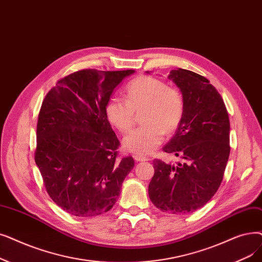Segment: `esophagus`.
<instances>
[{"label": "esophagus", "instance_id": "34e87169", "mask_svg": "<svg viewBox=\"0 0 262 262\" xmlns=\"http://www.w3.org/2000/svg\"><path fill=\"white\" fill-rule=\"evenodd\" d=\"M134 158L136 162H147L149 161V158L145 156H141V155H134Z\"/></svg>", "mask_w": 262, "mask_h": 262}]
</instances>
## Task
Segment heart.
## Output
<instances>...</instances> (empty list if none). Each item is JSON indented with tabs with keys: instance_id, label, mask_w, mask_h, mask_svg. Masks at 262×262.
<instances>
[{
	"instance_id": "obj_1",
	"label": "heart",
	"mask_w": 262,
	"mask_h": 262,
	"mask_svg": "<svg viewBox=\"0 0 262 262\" xmlns=\"http://www.w3.org/2000/svg\"><path fill=\"white\" fill-rule=\"evenodd\" d=\"M125 100L111 97L105 105L109 123L122 133L129 132L135 124V113H141L144 126L124 138L125 150L145 156L161 145L165 135L174 134L184 117V99L176 88L161 79L140 76L132 80L124 91Z\"/></svg>"
}]
</instances>
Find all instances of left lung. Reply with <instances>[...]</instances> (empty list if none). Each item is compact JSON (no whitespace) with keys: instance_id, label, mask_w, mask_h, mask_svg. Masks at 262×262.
Wrapping results in <instances>:
<instances>
[{"instance_id":"obj_1","label":"left lung","mask_w":262,"mask_h":262,"mask_svg":"<svg viewBox=\"0 0 262 262\" xmlns=\"http://www.w3.org/2000/svg\"><path fill=\"white\" fill-rule=\"evenodd\" d=\"M184 99V117L163 151L180 156L176 165L154 159L149 197L161 211L192 213L217 191L230 154V123L221 94L201 75L183 68L168 76Z\"/></svg>"}]
</instances>
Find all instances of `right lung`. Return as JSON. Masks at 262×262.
<instances>
[{"mask_svg": "<svg viewBox=\"0 0 262 262\" xmlns=\"http://www.w3.org/2000/svg\"><path fill=\"white\" fill-rule=\"evenodd\" d=\"M135 71L82 70L64 77L42 100L35 163L50 198L65 212L92 217L108 212L135 166L120 158V141L105 105Z\"/></svg>", "mask_w": 262, "mask_h": 262, "instance_id": "add662e5", "label": "right lung"}]
</instances>
